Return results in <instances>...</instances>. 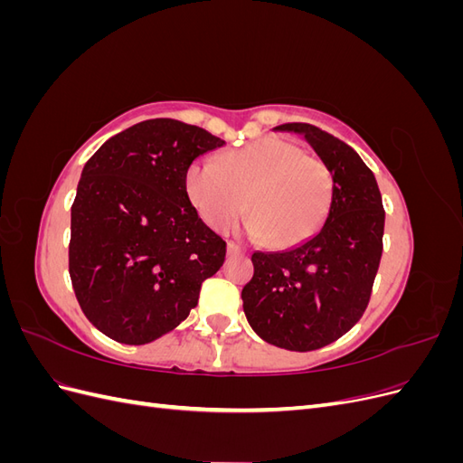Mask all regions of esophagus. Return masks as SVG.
<instances>
[{
	"instance_id": "obj_1",
	"label": "esophagus",
	"mask_w": 463,
	"mask_h": 463,
	"mask_svg": "<svg viewBox=\"0 0 463 463\" xmlns=\"http://www.w3.org/2000/svg\"><path fill=\"white\" fill-rule=\"evenodd\" d=\"M226 249H228V255H230V257H233V255H245V253H247V250H245L241 245H237V243H233V241H230Z\"/></svg>"
}]
</instances>
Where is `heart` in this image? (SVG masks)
Listing matches in <instances>:
<instances>
[{
    "mask_svg": "<svg viewBox=\"0 0 463 463\" xmlns=\"http://www.w3.org/2000/svg\"><path fill=\"white\" fill-rule=\"evenodd\" d=\"M191 204L208 228L228 230L247 213V230L272 247H291L320 230L332 203V175L279 137H262L214 160H194L185 174Z\"/></svg>",
    "mask_w": 463,
    "mask_h": 463,
    "instance_id": "1",
    "label": "heart"
}]
</instances>
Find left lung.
I'll return each mask as SVG.
<instances>
[{"label": "left lung", "mask_w": 463, "mask_h": 463, "mask_svg": "<svg viewBox=\"0 0 463 463\" xmlns=\"http://www.w3.org/2000/svg\"><path fill=\"white\" fill-rule=\"evenodd\" d=\"M274 131L305 137L332 175V203L309 240L253 253L243 311L264 342L313 352L342 338L367 309L383 255V197L367 164L340 138L309 123H284Z\"/></svg>", "instance_id": "left-lung-1"}]
</instances>
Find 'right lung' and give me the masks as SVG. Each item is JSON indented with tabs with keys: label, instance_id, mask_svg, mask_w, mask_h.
<instances>
[{
	"label": "right lung",
	"instance_id": "obj_1",
	"mask_svg": "<svg viewBox=\"0 0 463 463\" xmlns=\"http://www.w3.org/2000/svg\"><path fill=\"white\" fill-rule=\"evenodd\" d=\"M226 143L197 125L148 119L85 164L71 206L69 274L82 313L119 344L158 340L199 303L226 241L185 191L194 158Z\"/></svg>",
	"mask_w": 463,
	"mask_h": 463
}]
</instances>
